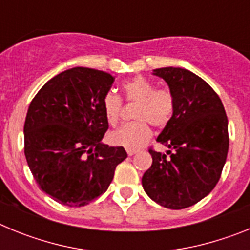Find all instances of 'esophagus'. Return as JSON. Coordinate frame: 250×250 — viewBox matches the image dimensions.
Segmentation results:
<instances>
[{"label":"esophagus","instance_id":"34e87169","mask_svg":"<svg viewBox=\"0 0 250 250\" xmlns=\"http://www.w3.org/2000/svg\"><path fill=\"white\" fill-rule=\"evenodd\" d=\"M136 152H138V151H136V150H131V149H127V155H129V156H132V155H135Z\"/></svg>","mask_w":250,"mask_h":250}]
</instances>
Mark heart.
<instances>
[{"label": "heart", "instance_id": "obj_1", "mask_svg": "<svg viewBox=\"0 0 250 250\" xmlns=\"http://www.w3.org/2000/svg\"><path fill=\"white\" fill-rule=\"evenodd\" d=\"M124 100L136 103L134 119L136 121L126 124L109 135L111 144L126 149H139L151 138V127L167 126L175 112V98L167 87L156 89L152 81L143 76L127 80L121 86ZM103 110L107 123L118 125L123 111V100L119 95L107 91L103 98Z\"/></svg>", "mask_w": 250, "mask_h": 250}]
</instances>
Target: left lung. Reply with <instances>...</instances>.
I'll return each instance as SVG.
<instances>
[{
    "instance_id": "1",
    "label": "left lung",
    "mask_w": 250,
    "mask_h": 250,
    "mask_svg": "<svg viewBox=\"0 0 250 250\" xmlns=\"http://www.w3.org/2000/svg\"><path fill=\"white\" fill-rule=\"evenodd\" d=\"M169 85L175 112L150 147L152 164L141 179L145 193L169 209H184L205 198L222 175L229 149L228 118L222 100L202 77L180 67L154 70Z\"/></svg>"
}]
</instances>
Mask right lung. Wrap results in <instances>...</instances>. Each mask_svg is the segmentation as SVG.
I'll return each instance as SVG.
<instances>
[{"label":"right lung","instance_id":"add662e5","mask_svg":"<svg viewBox=\"0 0 250 250\" xmlns=\"http://www.w3.org/2000/svg\"><path fill=\"white\" fill-rule=\"evenodd\" d=\"M115 77L74 67L48 80L26 115L25 156L41 190L67 207H83L107 190L127 158L101 143L109 129L103 98Z\"/></svg>","mask_w":250,"mask_h":250}]
</instances>
